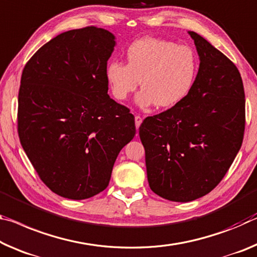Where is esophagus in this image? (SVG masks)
<instances>
[{
	"instance_id": "34e87169",
	"label": "esophagus",
	"mask_w": 257,
	"mask_h": 257,
	"mask_svg": "<svg viewBox=\"0 0 257 257\" xmlns=\"http://www.w3.org/2000/svg\"><path fill=\"white\" fill-rule=\"evenodd\" d=\"M142 117L141 116H138V115H136L135 116V125H136V129H138L140 128V125H141V123H142Z\"/></svg>"
}]
</instances>
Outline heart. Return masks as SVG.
Returning <instances> with one entry per match:
<instances>
[{"instance_id": "b5f03b06", "label": "heart", "mask_w": 257, "mask_h": 257, "mask_svg": "<svg viewBox=\"0 0 257 257\" xmlns=\"http://www.w3.org/2000/svg\"><path fill=\"white\" fill-rule=\"evenodd\" d=\"M127 65L113 60L106 66V80L113 97L127 99L142 85L136 104L142 108L157 105L172 108L180 105L193 89L198 58L189 47L168 40L143 38L125 51Z\"/></svg>"}]
</instances>
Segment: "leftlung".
Listing matches in <instances>:
<instances>
[{
  "mask_svg": "<svg viewBox=\"0 0 257 257\" xmlns=\"http://www.w3.org/2000/svg\"><path fill=\"white\" fill-rule=\"evenodd\" d=\"M199 70L190 95L177 106L149 116L140 127L151 190L189 202L222 181L242 143L245 91L235 65L189 31Z\"/></svg>",
  "mask_w": 257,
  "mask_h": 257,
  "instance_id": "left-lung-1",
  "label": "left lung"
}]
</instances>
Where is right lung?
I'll return each mask as SVG.
<instances>
[{"label": "right lung", "instance_id": "obj_1", "mask_svg": "<svg viewBox=\"0 0 257 257\" xmlns=\"http://www.w3.org/2000/svg\"><path fill=\"white\" fill-rule=\"evenodd\" d=\"M115 36L98 27L57 35L23 71L18 134L49 189L82 200L106 189L117 154L136 134L135 117L108 96Z\"/></svg>", "mask_w": 257, "mask_h": 257}]
</instances>
